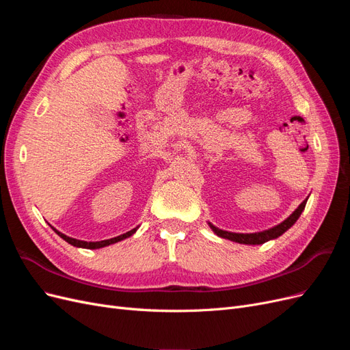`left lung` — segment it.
Returning a JSON list of instances; mask_svg holds the SVG:
<instances>
[{"instance_id":"obj_1","label":"left lung","mask_w":350,"mask_h":350,"mask_svg":"<svg viewBox=\"0 0 350 350\" xmlns=\"http://www.w3.org/2000/svg\"><path fill=\"white\" fill-rule=\"evenodd\" d=\"M308 200V198H306ZM306 200H304L302 203L299 204V207L296 208L293 213L286 219L284 221H282L280 225L274 226L269 230H262V232H257V234H234V232H228V230H221V229H217L216 226H213L211 224L210 228L213 229L215 234L220 238H225V239H229V241H235V242H239V243H247V245H260V243H264L267 242L270 239H274L280 237L282 234H284L286 230H288L296 220L299 219L302 210L305 208V204H306Z\"/></svg>"}]
</instances>
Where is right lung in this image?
I'll use <instances>...</instances> for the list:
<instances>
[{
    "mask_svg": "<svg viewBox=\"0 0 350 350\" xmlns=\"http://www.w3.org/2000/svg\"><path fill=\"white\" fill-rule=\"evenodd\" d=\"M54 229V228H52ZM57 234L64 239V241H67L68 243H71V245H74V247H79V248H88V250H96V248H102V247H107V245H111V243H115V242H118V241H122V239H125V238H129V237H131L134 232L137 230V228H134V229H131V230H129L126 232V234H122V235H120V237H115V238H111V239H105V241H98V242H86V241H79V239H74V238H70V237H67V235H64V234H61V232H58L57 229H54Z\"/></svg>",
    "mask_w": 350,
    "mask_h": 350,
    "instance_id": "obj_1",
    "label": "right lung"
}]
</instances>
